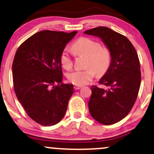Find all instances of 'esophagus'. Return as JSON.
Wrapping results in <instances>:
<instances>
[{
    "label": "esophagus",
    "instance_id": "1",
    "mask_svg": "<svg viewBox=\"0 0 154 154\" xmlns=\"http://www.w3.org/2000/svg\"><path fill=\"white\" fill-rule=\"evenodd\" d=\"M82 88V85H75V86L74 87L75 90H79V89Z\"/></svg>",
    "mask_w": 154,
    "mask_h": 154
}]
</instances>
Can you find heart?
<instances>
[{"mask_svg": "<svg viewBox=\"0 0 154 154\" xmlns=\"http://www.w3.org/2000/svg\"><path fill=\"white\" fill-rule=\"evenodd\" d=\"M77 55L87 57L85 69H75L68 72L66 77L69 82L76 85H84L94 78L96 73L103 75L110 65L111 55L109 49L100 47L95 41L87 37L77 39L72 45ZM60 62L63 67L69 69L72 66V60L68 49H64L60 56Z\"/></svg>", "mask_w": 154, "mask_h": 154, "instance_id": "1", "label": "heart"}]
</instances>
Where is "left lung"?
<instances>
[{"label":"left lung","mask_w":154,"mask_h":154,"mask_svg":"<svg viewBox=\"0 0 154 154\" xmlns=\"http://www.w3.org/2000/svg\"><path fill=\"white\" fill-rule=\"evenodd\" d=\"M84 34L100 38L110 52V65L100 79L102 87H91L88 107L95 120L112 125L123 119L136 100L141 80L139 59L130 41L109 28L96 27Z\"/></svg>","instance_id":"1"}]
</instances>
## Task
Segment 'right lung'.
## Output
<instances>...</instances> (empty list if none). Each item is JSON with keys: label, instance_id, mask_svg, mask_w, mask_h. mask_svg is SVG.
I'll return each instance as SVG.
<instances>
[{"label": "right lung", "instance_id": "right-lung-1", "mask_svg": "<svg viewBox=\"0 0 154 154\" xmlns=\"http://www.w3.org/2000/svg\"><path fill=\"white\" fill-rule=\"evenodd\" d=\"M77 31H41L18 47L12 65L14 90L28 116L44 126L64 117L73 85L63 84L60 56Z\"/></svg>", "mask_w": 154, "mask_h": 154}]
</instances>
